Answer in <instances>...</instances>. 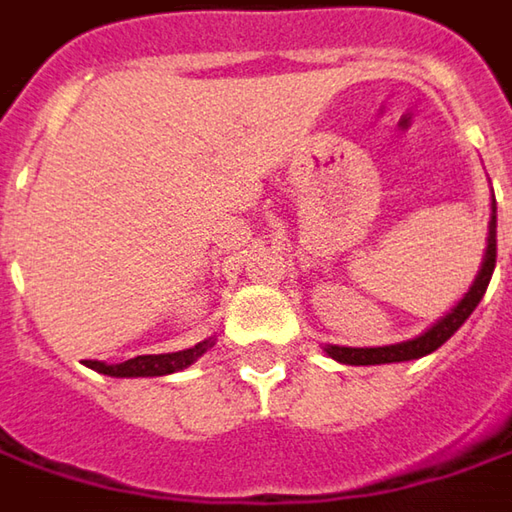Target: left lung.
Here are the masks:
<instances>
[{
    "mask_svg": "<svg viewBox=\"0 0 512 512\" xmlns=\"http://www.w3.org/2000/svg\"><path fill=\"white\" fill-rule=\"evenodd\" d=\"M490 233H487V250H484V262L478 268V276L472 279L469 291L457 300L452 309L446 311L434 326H428L422 335L411 338V341H399V344H387V347H335L326 344L323 352L341 364H352V367H367V364H396V361H414L422 355H431L434 349H440L457 329L469 320V314L475 311V306L484 300L487 285L493 279L495 271V198L490 206Z\"/></svg>",
    "mask_w": 512,
    "mask_h": 512,
    "instance_id": "8db88e82",
    "label": "left lung"
}]
</instances>
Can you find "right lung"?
<instances>
[{
	"label": "right lung",
	"mask_w": 512,
	"mask_h": 512,
	"mask_svg": "<svg viewBox=\"0 0 512 512\" xmlns=\"http://www.w3.org/2000/svg\"><path fill=\"white\" fill-rule=\"evenodd\" d=\"M215 344V338H206L201 344L180 352H163V355H136L122 364H107V361H84L95 373L113 376V379H154V376H171L186 370L189 364H195L206 349Z\"/></svg>",
	"instance_id": "add662e5"
}]
</instances>
